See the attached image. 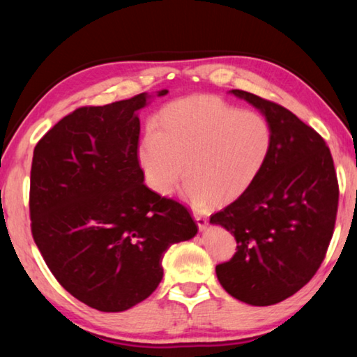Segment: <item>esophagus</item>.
<instances>
[{
  "label": "esophagus",
  "mask_w": 357,
  "mask_h": 357,
  "mask_svg": "<svg viewBox=\"0 0 357 357\" xmlns=\"http://www.w3.org/2000/svg\"><path fill=\"white\" fill-rule=\"evenodd\" d=\"M193 217H195V220H197V225H198V228L202 229V231H204V229H206V227H208V219L204 215H202V214H193Z\"/></svg>",
  "instance_id": "obj_1"
}]
</instances>
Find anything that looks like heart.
Listing matches in <instances>:
<instances>
[{
	"label": "heart",
	"instance_id": "obj_1",
	"mask_svg": "<svg viewBox=\"0 0 357 357\" xmlns=\"http://www.w3.org/2000/svg\"><path fill=\"white\" fill-rule=\"evenodd\" d=\"M273 148L261 113L239 110L214 96L168 104L138 148L151 189L170 195L184 176V197L195 206L236 200L255 183Z\"/></svg>",
	"mask_w": 357,
	"mask_h": 357
}]
</instances>
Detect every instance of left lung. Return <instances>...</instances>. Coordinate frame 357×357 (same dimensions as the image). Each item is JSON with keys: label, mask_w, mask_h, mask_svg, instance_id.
Listing matches in <instances>:
<instances>
[{"label": "left lung", "mask_w": 357, "mask_h": 357, "mask_svg": "<svg viewBox=\"0 0 357 357\" xmlns=\"http://www.w3.org/2000/svg\"><path fill=\"white\" fill-rule=\"evenodd\" d=\"M268 119L273 148L249 189L211 215L233 234L238 252L215 266L220 285L250 305H273L309 283L334 233L338 183L318 132L285 107L231 89Z\"/></svg>", "instance_id": "left-lung-1"}]
</instances>
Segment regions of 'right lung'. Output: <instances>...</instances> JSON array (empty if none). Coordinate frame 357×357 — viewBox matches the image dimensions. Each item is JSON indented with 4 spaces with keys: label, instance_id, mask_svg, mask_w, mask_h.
Listing matches in <instances>:
<instances>
[{
    "label": "right lung",
    "instance_id": "1",
    "mask_svg": "<svg viewBox=\"0 0 357 357\" xmlns=\"http://www.w3.org/2000/svg\"><path fill=\"white\" fill-rule=\"evenodd\" d=\"M151 98L77 108L34 148V243L66 291L100 312L146 299L164 277L168 247L198 231L185 206L143 184L138 110Z\"/></svg>",
    "mask_w": 357,
    "mask_h": 357
}]
</instances>
